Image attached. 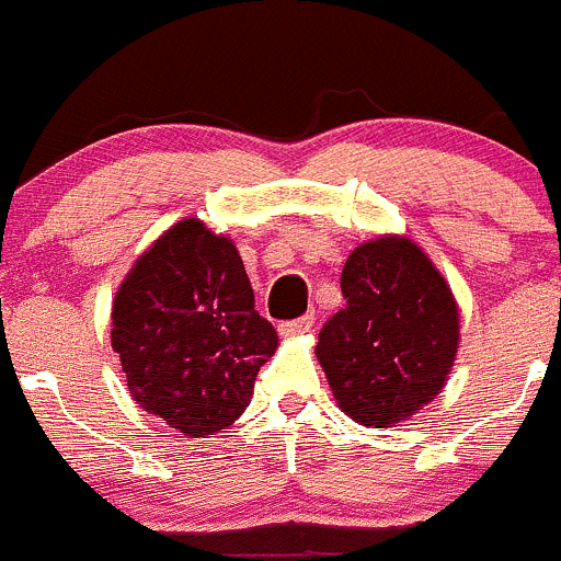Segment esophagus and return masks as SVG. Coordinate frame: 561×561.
Wrapping results in <instances>:
<instances>
[{
  "instance_id": "esophagus-1",
  "label": "esophagus",
  "mask_w": 561,
  "mask_h": 561,
  "mask_svg": "<svg viewBox=\"0 0 561 561\" xmlns=\"http://www.w3.org/2000/svg\"><path fill=\"white\" fill-rule=\"evenodd\" d=\"M313 324H316V319L310 313L308 316H299V319H294V321H283V324H280V335L283 337L305 335V332L313 330Z\"/></svg>"
}]
</instances>
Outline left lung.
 Returning a JSON list of instances; mask_svg holds the SVG:
<instances>
[{
  "mask_svg": "<svg viewBox=\"0 0 561 561\" xmlns=\"http://www.w3.org/2000/svg\"><path fill=\"white\" fill-rule=\"evenodd\" d=\"M346 308L319 332L316 357L337 407L390 428L434 401L461 341L456 294L414 240L385 234L348 253Z\"/></svg>",
  "mask_w": 561,
  "mask_h": 561,
  "instance_id": "obj_1",
  "label": "left lung"
}]
</instances>
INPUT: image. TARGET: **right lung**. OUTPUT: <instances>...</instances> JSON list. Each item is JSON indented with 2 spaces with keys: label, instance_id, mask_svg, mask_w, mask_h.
I'll return each instance as SVG.
<instances>
[{
  "label": "right lung",
  "instance_id": "obj_1",
  "mask_svg": "<svg viewBox=\"0 0 561 561\" xmlns=\"http://www.w3.org/2000/svg\"><path fill=\"white\" fill-rule=\"evenodd\" d=\"M111 346L144 412L187 439H207L248 409L278 332L253 305L234 240L182 218L116 288Z\"/></svg>",
  "mask_w": 561,
  "mask_h": 561
}]
</instances>
